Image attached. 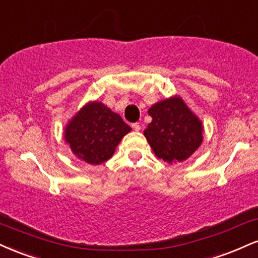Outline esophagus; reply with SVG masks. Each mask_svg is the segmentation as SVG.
I'll return each mask as SVG.
<instances>
[{
    "label": "esophagus",
    "mask_w": 258,
    "mask_h": 258,
    "mask_svg": "<svg viewBox=\"0 0 258 258\" xmlns=\"http://www.w3.org/2000/svg\"><path fill=\"white\" fill-rule=\"evenodd\" d=\"M132 126H133V129L135 130V132H139V130L141 129L140 123H133V124H132Z\"/></svg>",
    "instance_id": "obj_1"
}]
</instances>
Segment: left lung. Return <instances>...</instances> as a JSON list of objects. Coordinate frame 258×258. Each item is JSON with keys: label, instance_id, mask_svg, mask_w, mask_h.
Here are the masks:
<instances>
[{"label": "left lung", "instance_id": "left-lung-1", "mask_svg": "<svg viewBox=\"0 0 258 258\" xmlns=\"http://www.w3.org/2000/svg\"><path fill=\"white\" fill-rule=\"evenodd\" d=\"M152 122L144 132L158 158L183 162L202 144V123L180 98L157 102L148 110Z\"/></svg>", "mask_w": 258, "mask_h": 258}]
</instances>
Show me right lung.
<instances>
[{"label":"right lung","mask_w":258,"mask_h":258,"mask_svg":"<svg viewBox=\"0 0 258 258\" xmlns=\"http://www.w3.org/2000/svg\"><path fill=\"white\" fill-rule=\"evenodd\" d=\"M130 130L122 117L107 106L90 102L69 123L65 140L78 158L98 165L111 158L114 148Z\"/></svg>","instance_id":"right-lung-1"}]
</instances>
